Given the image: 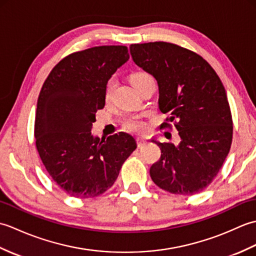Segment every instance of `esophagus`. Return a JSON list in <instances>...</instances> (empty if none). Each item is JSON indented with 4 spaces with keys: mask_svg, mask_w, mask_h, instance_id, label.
Returning <instances> with one entry per match:
<instances>
[{
    "mask_svg": "<svg viewBox=\"0 0 256 256\" xmlns=\"http://www.w3.org/2000/svg\"><path fill=\"white\" fill-rule=\"evenodd\" d=\"M138 148H142V146H145L146 144H148V140H146V138H138Z\"/></svg>",
    "mask_w": 256,
    "mask_h": 256,
    "instance_id": "obj_1",
    "label": "esophagus"
}]
</instances>
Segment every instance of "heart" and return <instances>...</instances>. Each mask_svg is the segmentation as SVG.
<instances>
[{"mask_svg": "<svg viewBox=\"0 0 256 256\" xmlns=\"http://www.w3.org/2000/svg\"><path fill=\"white\" fill-rule=\"evenodd\" d=\"M145 76H148L146 74L143 72H138V74H134L132 77H131V81L132 84H134L135 81H138V79L145 77ZM114 86H116V81L113 79L108 82V88H106V98L110 96L111 92L114 88ZM125 126H126L130 131L132 132H142L144 128H145V124L143 123V121H140L138 118H130L126 122H125Z\"/></svg>", "mask_w": 256, "mask_h": 256, "instance_id": "heart-1", "label": "heart"}]
</instances>
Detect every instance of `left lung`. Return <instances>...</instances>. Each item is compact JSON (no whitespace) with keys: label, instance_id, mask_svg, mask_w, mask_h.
Returning <instances> with one entry per match:
<instances>
[{"label":"left lung","instance_id":"1","mask_svg":"<svg viewBox=\"0 0 256 256\" xmlns=\"http://www.w3.org/2000/svg\"><path fill=\"white\" fill-rule=\"evenodd\" d=\"M133 62L158 84V108L170 114L180 142L160 143L150 175L160 188L194 194L209 186L232 143V116L218 74L202 57L165 42L130 46Z\"/></svg>","mask_w":256,"mask_h":256}]
</instances>
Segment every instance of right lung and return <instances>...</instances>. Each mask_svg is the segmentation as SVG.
I'll use <instances>...</instances> for the list:
<instances>
[{"label":"right lung","instance_id":"1","mask_svg":"<svg viewBox=\"0 0 256 256\" xmlns=\"http://www.w3.org/2000/svg\"><path fill=\"white\" fill-rule=\"evenodd\" d=\"M130 59L125 46H98L59 62L42 84L35 120L36 148L52 178L76 198L96 197L116 180L138 148L131 134H92L106 84Z\"/></svg>","mask_w":256,"mask_h":256}]
</instances>
